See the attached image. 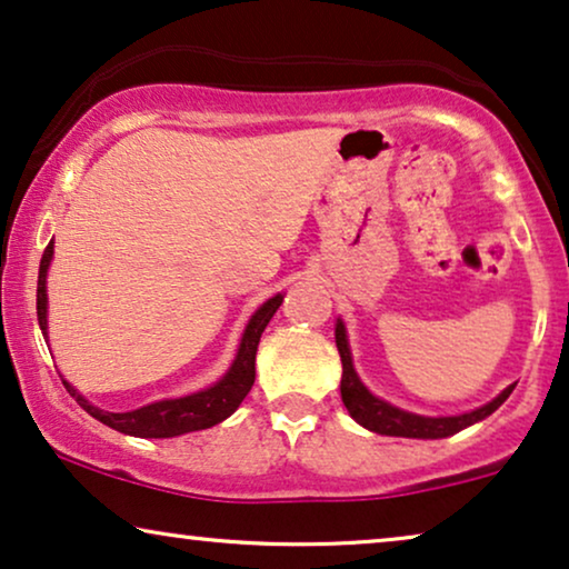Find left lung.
<instances>
[{
  "instance_id": "obj_1",
  "label": "left lung",
  "mask_w": 569,
  "mask_h": 569,
  "mask_svg": "<svg viewBox=\"0 0 569 569\" xmlns=\"http://www.w3.org/2000/svg\"><path fill=\"white\" fill-rule=\"evenodd\" d=\"M336 346L340 353V361H343V380H340V396H343V403L348 413L353 416L361 427L377 431V435L385 437H413V439H442L456 435V431L471 427V423L487 419L489 413H495L499 406L510 398L515 385L499 392V396L491 400V403L476 408L471 413L460 416H439V419H431V416H416L408 411H400V408L385 403V400L375 398L372 392L363 388L359 377L353 372L351 351H348L346 340V328L343 322L338 320L336 325Z\"/></svg>"
}]
</instances>
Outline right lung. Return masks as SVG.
I'll list each match as a JSON object with an SVG mask.
<instances>
[{
  "mask_svg": "<svg viewBox=\"0 0 569 569\" xmlns=\"http://www.w3.org/2000/svg\"><path fill=\"white\" fill-rule=\"evenodd\" d=\"M51 254H54V241H49V247L43 249L41 268H38L36 312H38V325H41L43 332H47V270H49ZM280 301H283V293H276V297L264 301V305L252 315L244 336H241L237 359H233L231 369L226 372L223 380L216 382L213 388L192 392V396L187 398L158 400V403L142 406L138 411H127V413L101 411V408L90 406L70 382H64V388L90 416H93V419L106 423V427L121 431V435L161 439V437H179V435H187V431L216 427L218 421L229 419V416L241 406V400L247 398V392L252 390L257 346H260L262 330L268 328L270 317L276 315Z\"/></svg>",
  "mask_w": 569,
  "mask_h": 569,
  "instance_id": "add662e5",
  "label": "right lung"
}]
</instances>
